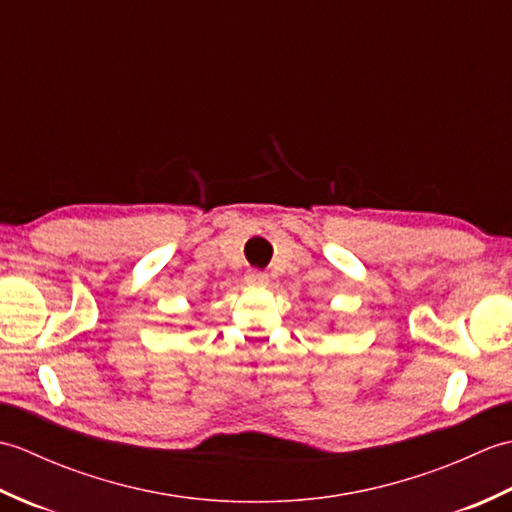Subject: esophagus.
Here are the masks:
<instances>
[{
	"label": "esophagus",
	"mask_w": 512,
	"mask_h": 512,
	"mask_svg": "<svg viewBox=\"0 0 512 512\" xmlns=\"http://www.w3.org/2000/svg\"><path fill=\"white\" fill-rule=\"evenodd\" d=\"M246 284L248 286H268V275L262 273V270H248Z\"/></svg>",
	"instance_id": "1"
}]
</instances>
